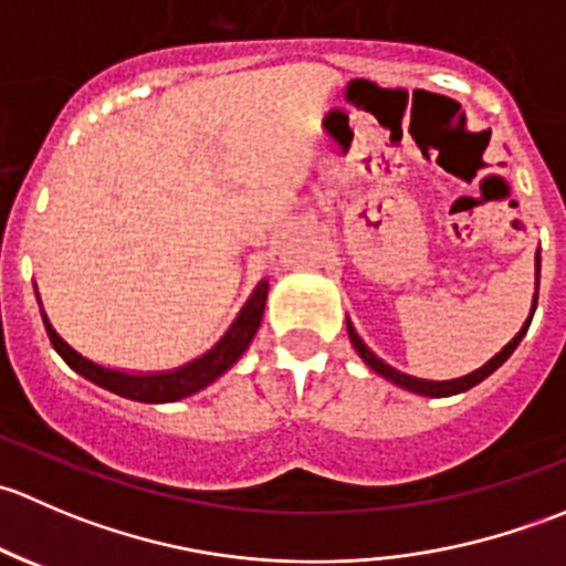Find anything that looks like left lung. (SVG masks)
<instances>
[{"mask_svg": "<svg viewBox=\"0 0 566 566\" xmlns=\"http://www.w3.org/2000/svg\"><path fill=\"white\" fill-rule=\"evenodd\" d=\"M539 265H542V256H539V249H536V254H534V298H531V312H528L526 323L521 325V331H517V334L512 336V339L506 342V345L501 347V350L495 353V356L490 358V361L484 364V367L473 369V373L462 375V378H454V380H424V378H413V375L399 373V369H394L391 364H386L384 358H378L373 350H369L367 342H364L361 336L356 334V328H353L350 317H347V336H350L353 347H356V353H358V356H361V361L367 364V367L373 369L375 375H380V378L391 380V384L399 386V389L421 394V397H452V394H462V391L473 389V386H476V384H482V380L488 378V375H493L495 369H499L501 364H504L506 358H510L512 353H515V347L521 345L523 336H526V331H528V325H531V317H534V312H536V298H539Z\"/></svg>", "mask_w": 566, "mask_h": 566, "instance_id": "obj_1", "label": "left lung"}]
</instances>
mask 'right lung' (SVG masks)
Here are the masks:
<instances>
[{"label": "right lung", "instance_id": "obj_1", "mask_svg": "<svg viewBox=\"0 0 566 566\" xmlns=\"http://www.w3.org/2000/svg\"><path fill=\"white\" fill-rule=\"evenodd\" d=\"M265 301H268V282H260L254 287V293L249 295V301L243 304L241 315L232 319V325L227 328V334L210 347L208 353H202L193 361L182 364V367L175 369H164V373H128V369H117V367H104V364L93 361V358L82 356L76 347L67 345L56 328L51 325L49 315L40 310V317H43L45 334H49L51 345L54 350L60 353L62 361L78 373L82 378L93 380L95 386L101 389L119 394L125 399H134V402H150V405H161V402H177V399H186L191 394L208 389L210 384L221 378L243 353L249 350L251 339H254L256 328L262 323V312H265ZM40 304V295H38Z\"/></svg>", "mask_w": 566, "mask_h": 566}]
</instances>
